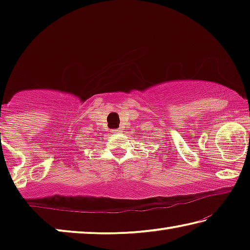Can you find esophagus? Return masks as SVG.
<instances>
[{
    "label": "esophagus",
    "mask_w": 250,
    "mask_h": 250,
    "mask_svg": "<svg viewBox=\"0 0 250 250\" xmlns=\"http://www.w3.org/2000/svg\"><path fill=\"white\" fill-rule=\"evenodd\" d=\"M111 132L115 133V134H116V133H120L121 130H120V129H115V130H111Z\"/></svg>",
    "instance_id": "34e87169"
}]
</instances>
